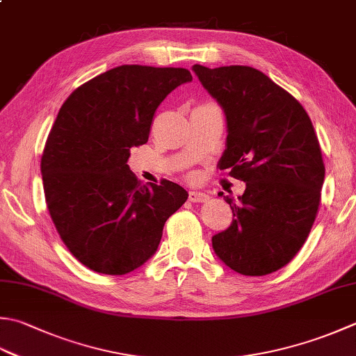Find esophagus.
<instances>
[{"label": "esophagus", "instance_id": "esophagus-1", "mask_svg": "<svg viewBox=\"0 0 356 356\" xmlns=\"http://www.w3.org/2000/svg\"><path fill=\"white\" fill-rule=\"evenodd\" d=\"M188 199L194 202V204H197V202H207L208 199H210V196H208V194H205V193L190 191V194H188Z\"/></svg>", "mask_w": 356, "mask_h": 356}]
</instances>
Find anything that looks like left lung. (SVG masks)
<instances>
[{"label": "left lung", "instance_id": "left-lung-1", "mask_svg": "<svg viewBox=\"0 0 356 356\" xmlns=\"http://www.w3.org/2000/svg\"><path fill=\"white\" fill-rule=\"evenodd\" d=\"M193 71L227 115L219 168L247 185L239 202L219 193L234 219L213 248L241 275H270L293 259L315 224L325 174L315 129L302 104L254 67Z\"/></svg>", "mask_w": 356, "mask_h": 356}]
</instances>
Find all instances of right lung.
I'll list each match as a JSON object with an SVG mask.
<instances>
[{"label":"right lung","instance_id":"obj_1","mask_svg":"<svg viewBox=\"0 0 356 356\" xmlns=\"http://www.w3.org/2000/svg\"><path fill=\"white\" fill-rule=\"evenodd\" d=\"M191 80L184 67L123 65L83 83L60 108L41 156L46 205L63 243L92 271L140 267L186 202L171 180L142 185L128 159L148 142L159 104Z\"/></svg>","mask_w":356,"mask_h":356}]
</instances>
